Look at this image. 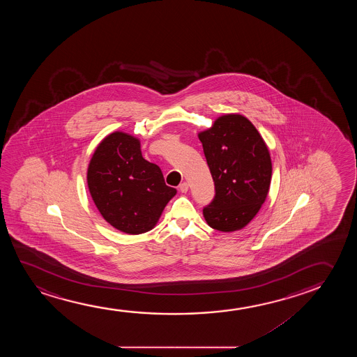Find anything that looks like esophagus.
<instances>
[{"mask_svg":"<svg viewBox=\"0 0 357 357\" xmlns=\"http://www.w3.org/2000/svg\"><path fill=\"white\" fill-rule=\"evenodd\" d=\"M188 190H189V184L188 183H181V185H179V191L183 192V194H185Z\"/></svg>","mask_w":357,"mask_h":357,"instance_id":"1","label":"esophagus"}]
</instances>
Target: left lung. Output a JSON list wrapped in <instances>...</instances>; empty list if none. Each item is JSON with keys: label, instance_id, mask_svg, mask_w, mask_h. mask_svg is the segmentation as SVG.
<instances>
[{"label": "left lung", "instance_id": "8db88e82", "mask_svg": "<svg viewBox=\"0 0 357 357\" xmlns=\"http://www.w3.org/2000/svg\"><path fill=\"white\" fill-rule=\"evenodd\" d=\"M215 195L204 208L211 228L225 233L243 229L268 195L272 161L268 147L248 118L228 113L199 132Z\"/></svg>", "mask_w": 357, "mask_h": 357}]
</instances>
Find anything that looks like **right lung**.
Instances as JSON below:
<instances>
[{"label": "right lung", "instance_id": "1", "mask_svg": "<svg viewBox=\"0 0 357 357\" xmlns=\"http://www.w3.org/2000/svg\"><path fill=\"white\" fill-rule=\"evenodd\" d=\"M86 181L105 220L127 234L151 230L176 194L166 185L161 168L142 157L140 140L123 132H111L98 144Z\"/></svg>", "mask_w": 357, "mask_h": 357}]
</instances>
